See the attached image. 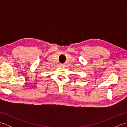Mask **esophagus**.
Wrapping results in <instances>:
<instances>
[{"instance_id":"obj_1","label":"esophagus","mask_w":127,"mask_h":127,"mask_svg":"<svg viewBox=\"0 0 127 127\" xmlns=\"http://www.w3.org/2000/svg\"><path fill=\"white\" fill-rule=\"evenodd\" d=\"M59 65H60L61 66H64L65 65L64 63H61V64H59Z\"/></svg>"}]
</instances>
